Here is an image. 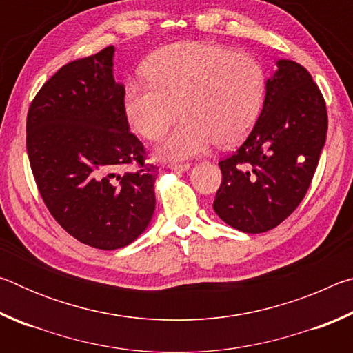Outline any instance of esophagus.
<instances>
[{
	"instance_id": "1",
	"label": "esophagus",
	"mask_w": 353,
	"mask_h": 353,
	"mask_svg": "<svg viewBox=\"0 0 353 353\" xmlns=\"http://www.w3.org/2000/svg\"><path fill=\"white\" fill-rule=\"evenodd\" d=\"M171 170H174V171H188L190 170V163H170L168 165Z\"/></svg>"
}]
</instances>
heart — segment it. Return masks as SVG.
Here are the masks:
<instances>
[{
	"mask_svg": "<svg viewBox=\"0 0 353 353\" xmlns=\"http://www.w3.org/2000/svg\"><path fill=\"white\" fill-rule=\"evenodd\" d=\"M146 81H130L123 99L129 126L155 141L177 115L182 121L160 143L165 160L230 148L246 139L260 115L266 74L248 54L218 43L183 41L155 51L143 65Z\"/></svg>",
	"mask_w": 353,
	"mask_h": 353,
	"instance_id": "b5f03b06",
	"label": "heart"
}]
</instances>
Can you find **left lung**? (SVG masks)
Masks as SVG:
<instances>
[{
  "instance_id": "obj_1",
  "label": "left lung",
  "mask_w": 353,
  "mask_h": 353,
  "mask_svg": "<svg viewBox=\"0 0 353 353\" xmlns=\"http://www.w3.org/2000/svg\"><path fill=\"white\" fill-rule=\"evenodd\" d=\"M252 132L219 162L218 216L236 230L261 234L277 227L305 198L324 148L325 101L312 74L279 61Z\"/></svg>"
}]
</instances>
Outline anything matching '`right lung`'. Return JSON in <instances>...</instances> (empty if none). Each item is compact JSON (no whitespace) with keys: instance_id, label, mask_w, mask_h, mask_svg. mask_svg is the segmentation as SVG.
<instances>
[{"instance_id":"obj_1","label":"right lung","mask_w":353,"mask_h":353,"mask_svg":"<svg viewBox=\"0 0 353 353\" xmlns=\"http://www.w3.org/2000/svg\"><path fill=\"white\" fill-rule=\"evenodd\" d=\"M113 51L110 45L63 65L35 94L26 119L29 163L46 208L77 241L103 250L145 232L159 174L129 130ZM128 164L137 170L118 175Z\"/></svg>"}]
</instances>
